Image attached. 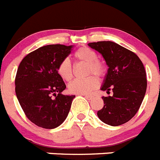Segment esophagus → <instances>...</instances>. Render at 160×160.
<instances>
[{"mask_svg": "<svg viewBox=\"0 0 160 160\" xmlns=\"http://www.w3.org/2000/svg\"><path fill=\"white\" fill-rule=\"evenodd\" d=\"M84 95L86 99H88V100H92V99H93V98H94L93 96H91V95Z\"/></svg>", "mask_w": 160, "mask_h": 160, "instance_id": "1", "label": "esophagus"}]
</instances>
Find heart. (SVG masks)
<instances>
[{
    "label": "heart",
    "mask_w": 160,
    "mask_h": 160,
    "mask_svg": "<svg viewBox=\"0 0 160 160\" xmlns=\"http://www.w3.org/2000/svg\"><path fill=\"white\" fill-rule=\"evenodd\" d=\"M75 59L87 64V73H94L98 77H103L106 68L101 61L97 60V54L92 49L82 47L74 53ZM57 73L65 81H70L73 78V67L69 59L62 60L57 67ZM99 87V80L95 76H89L84 79H75L68 86L69 91L72 94L87 95Z\"/></svg>",
    "instance_id": "b5f03b06"
}]
</instances>
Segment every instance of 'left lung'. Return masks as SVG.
Returning <instances> with one entry per match:
<instances>
[{
    "mask_svg": "<svg viewBox=\"0 0 160 160\" xmlns=\"http://www.w3.org/2000/svg\"><path fill=\"white\" fill-rule=\"evenodd\" d=\"M99 52L108 66L100 89L113 92L112 96L102 97L103 107L97 115L112 126L128 122L141 106L146 91L147 78L144 65L134 52L112 41L88 43Z\"/></svg>",
    "mask_w": 160,
    "mask_h": 160,
    "instance_id": "8db88e82",
    "label": "left lung"
}]
</instances>
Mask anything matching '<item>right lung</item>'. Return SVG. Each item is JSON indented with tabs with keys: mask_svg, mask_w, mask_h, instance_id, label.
I'll use <instances>...</instances> for the list:
<instances>
[{
	"mask_svg": "<svg viewBox=\"0 0 160 160\" xmlns=\"http://www.w3.org/2000/svg\"><path fill=\"white\" fill-rule=\"evenodd\" d=\"M72 48L43 46L26 56L18 68L15 92L18 102L27 118L41 128H57L69 114L75 95L61 94L66 86L57 67L70 54Z\"/></svg>",
	"mask_w": 160,
	"mask_h": 160,
	"instance_id": "right-lung-1",
	"label": "right lung"
}]
</instances>
